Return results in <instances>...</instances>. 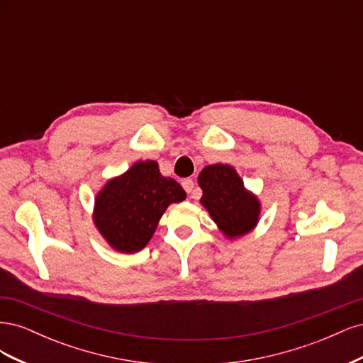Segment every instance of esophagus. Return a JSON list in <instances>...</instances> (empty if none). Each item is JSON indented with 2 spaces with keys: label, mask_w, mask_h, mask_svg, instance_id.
Returning a JSON list of instances; mask_svg holds the SVG:
<instances>
[{
  "label": "esophagus",
  "mask_w": 363,
  "mask_h": 363,
  "mask_svg": "<svg viewBox=\"0 0 363 363\" xmlns=\"http://www.w3.org/2000/svg\"><path fill=\"white\" fill-rule=\"evenodd\" d=\"M182 186H183L186 192H188V194H192L195 183H194V180H192V179H184V180L182 182Z\"/></svg>",
  "instance_id": "1"
}]
</instances>
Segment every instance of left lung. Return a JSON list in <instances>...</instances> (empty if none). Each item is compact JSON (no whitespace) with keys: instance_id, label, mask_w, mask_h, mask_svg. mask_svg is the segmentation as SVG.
Returning <instances> with one entry per match:
<instances>
[{"instance_id":"8db88e82","label":"left lung","mask_w":363,"mask_h":363,"mask_svg":"<svg viewBox=\"0 0 363 363\" xmlns=\"http://www.w3.org/2000/svg\"><path fill=\"white\" fill-rule=\"evenodd\" d=\"M199 184L203 189L201 204L228 239L244 236L257 225L260 203L244 188L233 167L208 164L200 172Z\"/></svg>"}]
</instances>
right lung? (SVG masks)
<instances>
[{"instance_id":"1","label":"right lung","mask_w":363,"mask_h":363,"mask_svg":"<svg viewBox=\"0 0 363 363\" xmlns=\"http://www.w3.org/2000/svg\"><path fill=\"white\" fill-rule=\"evenodd\" d=\"M184 199L182 186L163 177L157 162H136L98 192L94 223L113 250L138 252L150 242L167 207Z\"/></svg>"}]
</instances>
